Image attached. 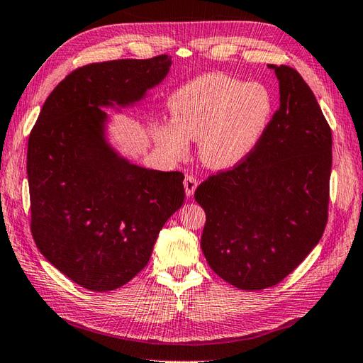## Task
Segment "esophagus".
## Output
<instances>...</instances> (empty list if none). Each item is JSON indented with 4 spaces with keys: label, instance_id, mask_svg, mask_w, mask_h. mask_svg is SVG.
Instances as JSON below:
<instances>
[{
    "label": "esophagus",
    "instance_id": "34e87169",
    "mask_svg": "<svg viewBox=\"0 0 363 363\" xmlns=\"http://www.w3.org/2000/svg\"><path fill=\"white\" fill-rule=\"evenodd\" d=\"M183 184H184V192H186V195H188V197H192L195 189H197L199 182H197V179L192 177V175H188V177L184 179Z\"/></svg>",
    "mask_w": 363,
    "mask_h": 363
}]
</instances>
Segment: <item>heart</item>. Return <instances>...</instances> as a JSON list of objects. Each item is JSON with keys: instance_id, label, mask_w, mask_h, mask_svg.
Listing matches in <instances>:
<instances>
[{"instance_id": "1", "label": "heart", "mask_w": 363, "mask_h": 363, "mask_svg": "<svg viewBox=\"0 0 363 363\" xmlns=\"http://www.w3.org/2000/svg\"><path fill=\"white\" fill-rule=\"evenodd\" d=\"M172 123H162L154 139L171 157L199 142L201 162L212 169H232L257 150L269 130L275 99L261 82H244L223 73L194 77L168 101Z\"/></svg>"}]
</instances>
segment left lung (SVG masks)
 Listing matches in <instances>:
<instances>
[{
  "mask_svg": "<svg viewBox=\"0 0 363 363\" xmlns=\"http://www.w3.org/2000/svg\"><path fill=\"white\" fill-rule=\"evenodd\" d=\"M267 67L279 82L269 130L246 160L194 195L206 212V261L241 290L277 286L316 247L328 218L330 126L296 70Z\"/></svg>",
  "mask_w": 363,
  "mask_h": 363,
  "instance_id": "1",
  "label": "left lung"
}]
</instances>
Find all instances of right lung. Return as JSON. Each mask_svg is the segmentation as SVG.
<instances>
[{
    "instance_id": "obj_1",
    "label": "right lung",
    "mask_w": 363,
    "mask_h": 363,
    "mask_svg": "<svg viewBox=\"0 0 363 363\" xmlns=\"http://www.w3.org/2000/svg\"><path fill=\"white\" fill-rule=\"evenodd\" d=\"M171 56L77 68L47 97L28 137L32 235L45 259L91 291L125 286L148 264L184 201V175L134 164L108 140L110 116L146 99Z\"/></svg>"
}]
</instances>
